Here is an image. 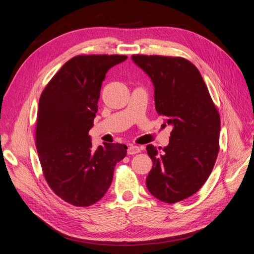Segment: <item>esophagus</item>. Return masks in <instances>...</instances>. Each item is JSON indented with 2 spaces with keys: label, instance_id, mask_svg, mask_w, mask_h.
I'll use <instances>...</instances> for the list:
<instances>
[{
  "label": "esophagus",
  "instance_id": "1",
  "mask_svg": "<svg viewBox=\"0 0 254 254\" xmlns=\"http://www.w3.org/2000/svg\"><path fill=\"white\" fill-rule=\"evenodd\" d=\"M141 151V147H139V146L136 145H130L128 147V150H127V153L128 155H135V153L140 152Z\"/></svg>",
  "mask_w": 254,
  "mask_h": 254
}]
</instances>
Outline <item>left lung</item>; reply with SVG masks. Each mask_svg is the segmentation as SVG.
<instances>
[{"mask_svg": "<svg viewBox=\"0 0 254 254\" xmlns=\"http://www.w3.org/2000/svg\"><path fill=\"white\" fill-rule=\"evenodd\" d=\"M131 58L153 83L157 112L173 126L164 148L146 147L153 162L146 187L161 201L178 202L198 191L212 173L219 151V113L190 61L158 55Z\"/></svg>", "mask_w": 254, "mask_h": 254, "instance_id": "8db88e82", "label": "left lung"}]
</instances>
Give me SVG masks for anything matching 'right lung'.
I'll list each match as a JSON object with an SVG mask.
<instances>
[{"label":"right lung","instance_id":"right-lung-1","mask_svg":"<svg viewBox=\"0 0 254 254\" xmlns=\"http://www.w3.org/2000/svg\"><path fill=\"white\" fill-rule=\"evenodd\" d=\"M123 55H79L61 66L39 99L36 147L44 178L65 202L89 206L111 186L114 167L127 146L112 143L92 148L93 126L102 83Z\"/></svg>","mask_w":254,"mask_h":254}]
</instances>
